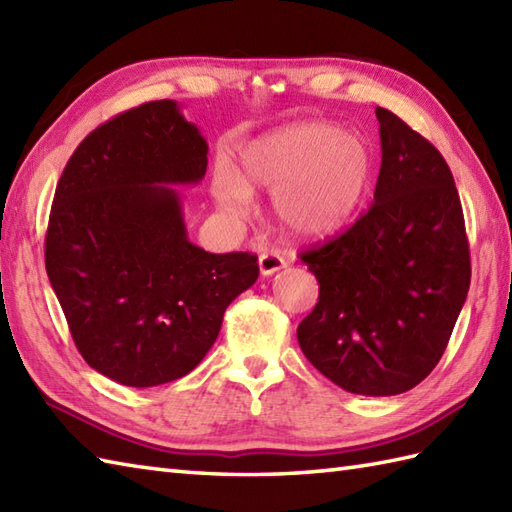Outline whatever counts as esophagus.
I'll return each instance as SVG.
<instances>
[{
  "instance_id": "obj_1",
  "label": "esophagus",
  "mask_w": 512,
  "mask_h": 512,
  "mask_svg": "<svg viewBox=\"0 0 512 512\" xmlns=\"http://www.w3.org/2000/svg\"><path fill=\"white\" fill-rule=\"evenodd\" d=\"M281 268H286V259L279 253H262L259 255V273L262 277H270L279 273Z\"/></svg>"
}]
</instances>
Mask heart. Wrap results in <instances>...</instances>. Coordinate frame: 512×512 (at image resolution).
Returning a JSON list of instances; mask_svg holds the SVG:
<instances>
[{
    "mask_svg": "<svg viewBox=\"0 0 512 512\" xmlns=\"http://www.w3.org/2000/svg\"><path fill=\"white\" fill-rule=\"evenodd\" d=\"M374 158L361 136L332 123H299L248 143L237 173H213V200L228 215H244L253 191L275 195L281 226L299 239L328 237L361 206Z\"/></svg>",
    "mask_w": 512,
    "mask_h": 512,
    "instance_id": "1",
    "label": "heart"
}]
</instances>
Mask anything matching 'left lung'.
<instances>
[{"label":"left lung","mask_w":512,"mask_h":512,"mask_svg":"<svg viewBox=\"0 0 512 512\" xmlns=\"http://www.w3.org/2000/svg\"><path fill=\"white\" fill-rule=\"evenodd\" d=\"M374 204L301 262L319 301L299 323L301 352L334 385L396 396L438 365L471 284L464 215L451 169L385 107Z\"/></svg>","instance_id":"left-lung-1"}]
</instances>
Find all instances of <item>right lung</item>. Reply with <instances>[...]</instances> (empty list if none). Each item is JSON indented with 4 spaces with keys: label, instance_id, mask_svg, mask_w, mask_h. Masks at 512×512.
Instances as JSON below:
<instances>
[{
    "label": "right lung",
    "instance_id": "add662e5",
    "mask_svg": "<svg viewBox=\"0 0 512 512\" xmlns=\"http://www.w3.org/2000/svg\"><path fill=\"white\" fill-rule=\"evenodd\" d=\"M206 154L176 101L145 103L96 127L54 191L50 286L85 363L114 383L187 376L259 277L255 255L206 253L187 235L176 187L204 178Z\"/></svg>",
    "mask_w": 512,
    "mask_h": 512
}]
</instances>
